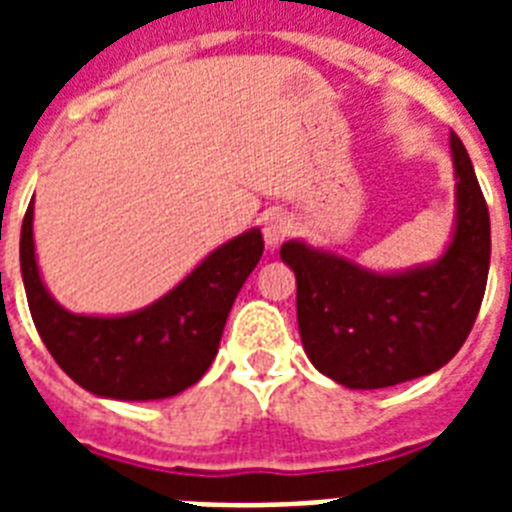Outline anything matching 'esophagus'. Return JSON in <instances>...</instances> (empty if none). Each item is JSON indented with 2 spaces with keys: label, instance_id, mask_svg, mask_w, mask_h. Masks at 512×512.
I'll use <instances>...</instances> for the list:
<instances>
[{
  "label": "esophagus",
  "instance_id": "obj_1",
  "mask_svg": "<svg viewBox=\"0 0 512 512\" xmlns=\"http://www.w3.org/2000/svg\"><path fill=\"white\" fill-rule=\"evenodd\" d=\"M289 231H292V220L287 215H281V212H273L263 220V239L265 247H279L281 241L287 239Z\"/></svg>",
  "mask_w": 512,
  "mask_h": 512
}]
</instances>
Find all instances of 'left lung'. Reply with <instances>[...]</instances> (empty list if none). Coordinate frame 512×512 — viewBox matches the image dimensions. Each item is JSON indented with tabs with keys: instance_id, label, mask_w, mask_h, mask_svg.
Segmentation results:
<instances>
[{
	"instance_id": "8db88e82",
	"label": "left lung",
	"mask_w": 512,
	"mask_h": 512,
	"mask_svg": "<svg viewBox=\"0 0 512 512\" xmlns=\"http://www.w3.org/2000/svg\"><path fill=\"white\" fill-rule=\"evenodd\" d=\"M454 225L433 263L374 271L303 239L281 244L297 279V324L311 364L350 390L390 388L449 364L484 300L492 225L476 170L457 135Z\"/></svg>"
}]
</instances>
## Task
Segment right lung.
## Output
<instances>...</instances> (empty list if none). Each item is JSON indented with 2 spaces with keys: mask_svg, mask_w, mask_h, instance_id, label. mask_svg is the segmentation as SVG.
I'll use <instances>...</instances> for the list:
<instances>
[{
  "mask_svg": "<svg viewBox=\"0 0 512 512\" xmlns=\"http://www.w3.org/2000/svg\"><path fill=\"white\" fill-rule=\"evenodd\" d=\"M263 255L260 228L215 247L146 308L74 313L50 295L34 247V199L20 228V273L36 332L63 372L98 398L159 401L183 393L215 361L233 300Z\"/></svg>",
  "mask_w": 512,
  "mask_h": 512,
  "instance_id": "1",
  "label": "right lung"
}]
</instances>
